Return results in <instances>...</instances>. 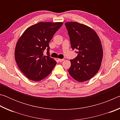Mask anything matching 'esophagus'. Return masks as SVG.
<instances>
[{"instance_id": "obj_1", "label": "esophagus", "mask_w": 120, "mask_h": 120, "mask_svg": "<svg viewBox=\"0 0 120 120\" xmlns=\"http://www.w3.org/2000/svg\"><path fill=\"white\" fill-rule=\"evenodd\" d=\"M58 61H59V62H62V61H64V59H58Z\"/></svg>"}]
</instances>
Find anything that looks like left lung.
Here are the masks:
<instances>
[{
  "mask_svg": "<svg viewBox=\"0 0 120 120\" xmlns=\"http://www.w3.org/2000/svg\"><path fill=\"white\" fill-rule=\"evenodd\" d=\"M70 37L71 46L76 50L77 56L70 60L68 72L79 82L90 79L98 71L103 51L98 35L89 26L77 22L64 24Z\"/></svg>",
  "mask_w": 120,
  "mask_h": 120,
  "instance_id": "obj_1",
  "label": "left lung"
}]
</instances>
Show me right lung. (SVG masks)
<instances>
[{"mask_svg": "<svg viewBox=\"0 0 120 120\" xmlns=\"http://www.w3.org/2000/svg\"><path fill=\"white\" fill-rule=\"evenodd\" d=\"M63 22H40L28 27L18 40L15 59L21 71L30 80L38 82L48 76L56 62L49 56V45ZM47 50L48 56L43 52Z\"/></svg>", "mask_w": 120, "mask_h": 120, "instance_id": "1", "label": "right lung"}]
</instances>
